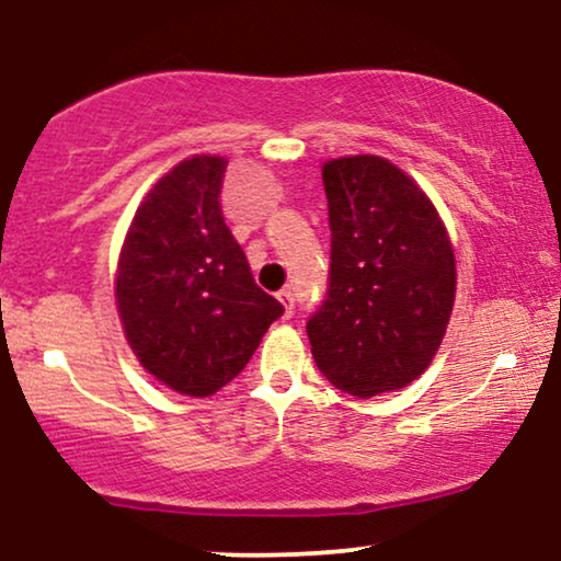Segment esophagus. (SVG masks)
I'll return each mask as SVG.
<instances>
[{
  "label": "esophagus",
  "mask_w": 561,
  "mask_h": 561,
  "mask_svg": "<svg viewBox=\"0 0 561 561\" xmlns=\"http://www.w3.org/2000/svg\"><path fill=\"white\" fill-rule=\"evenodd\" d=\"M276 298H279L282 306H285V317H293V308H295L293 289H279V293H276Z\"/></svg>",
  "instance_id": "esophagus-1"
}]
</instances>
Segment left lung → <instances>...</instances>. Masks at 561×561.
<instances>
[{"label": "left lung", "instance_id": "8db88e82", "mask_svg": "<svg viewBox=\"0 0 561 561\" xmlns=\"http://www.w3.org/2000/svg\"><path fill=\"white\" fill-rule=\"evenodd\" d=\"M330 289L308 319L313 362L356 398L401 390L433 364L456 298L446 224L420 184L377 156L321 165Z\"/></svg>", "mask_w": 561, "mask_h": 561}]
</instances>
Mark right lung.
<instances>
[{"label": "right lung", "mask_w": 561, "mask_h": 561, "mask_svg": "<svg viewBox=\"0 0 561 561\" xmlns=\"http://www.w3.org/2000/svg\"><path fill=\"white\" fill-rule=\"evenodd\" d=\"M227 158L192 156L147 192L121 248L115 306L134 356L165 388L214 396L231 382L282 302L255 285L221 216Z\"/></svg>", "instance_id": "1"}]
</instances>
